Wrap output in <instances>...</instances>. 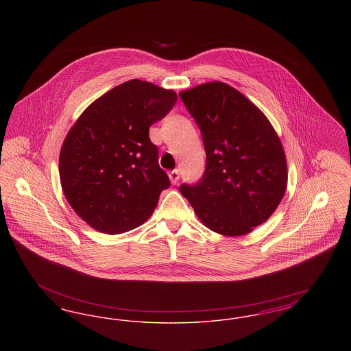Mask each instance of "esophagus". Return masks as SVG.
Returning <instances> with one entry per match:
<instances>
[{
  "label": "esophagus",
  "mask_w": 351,
  "mask_h": 351,
  "mask_svg": "<svg viewBox=\"0 0 351 351\" xmlns=\"http://www.w3.org/2000/svg\"><path fill=\"white\" fill-rule=\"evenodd\" d=\"M169 180H171V183L176 184L179 182V179H180V172H179V169H173V171H171L169 172Z\"/></svg>",
  "instance_id": "34e87169"
}]
</instances>
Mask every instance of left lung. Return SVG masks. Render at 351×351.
<instances>
[{"label": "left lung", "instance_id": "obj_1", "mask_svg": "<svg viewBox=\"0 0 351 351\" xmlns=\"http://www.w3.org/2000/svg\"><path fill=\"white\" fill-rule=\"evenodd\" d=\"M200 128L205 171L180 192L216 233H250L275 212L287 188L282 142L267 117L233 86L201 84L180 93Z\"/></svg>", "mask_w": 351, "mask_h": 351}]
</instances>
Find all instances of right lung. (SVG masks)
<instances>
[{
  "mask_svg": "<svg viewBox=\"0 0 351 351\" xmlns=\"http://www.w3.org/2000/svg\"><path fill=\"white\" fill-rule=\"evenodd\" d=\"M176 100L173 90L134 79L90 104L72 126L60 151V183L89 226L125 233L150 217L171 183L149 129Z\"/></svg>",
  "mask_w": 351,
  "mask_h": 351,
  "instance_id": "add662e5",
  "label": "right lung"
}]
</instances>
